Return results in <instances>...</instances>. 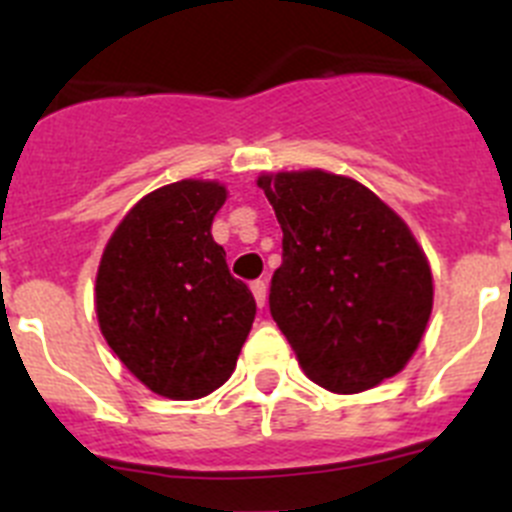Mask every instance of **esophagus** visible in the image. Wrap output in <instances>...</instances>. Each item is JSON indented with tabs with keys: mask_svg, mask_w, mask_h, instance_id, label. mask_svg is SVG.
Here are the masks:
<instances>
[{
	"mask_svg": "<svg viewBox=\"0 0 512 512\" xmlns=\"http://www.w3.org/2000/svg\"><path fill=\"white\" fill-rule=\"evenodd\" d=\"M251 292H253V297H256V305L264 307L266 305V282L264 279H256V282H251Z\"/></svg>",
	"mask_w": 512,
	"mask_h": 512,
	"instance_id": "obj_1",
	"label": "esophagus"
}]
</instances>
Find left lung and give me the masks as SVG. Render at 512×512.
Masks as SVG:
<instances>
[{
  "mask_svg": "<svg viewBox=\"0 0 512 512\" xmlns=\"http://www.w3.org/2000/svg\"><path fill=\"white\" fill-rule=\"evenodd\" d=\"M282 225L271 318L312 382L354 395L395 377L433 310L423 248L392 207L328 171L259 176Z\"/></svg>",
  "mask_w": 512,
  "mask_h": 512,
  "instance_id": "1",
  "label": "left lung"
}]
</instances>
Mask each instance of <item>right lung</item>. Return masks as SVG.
Returning <instances> with one entry per match:
<instances>
[{
    "label": "right lung",
    "mask_w": 512,
    "mask_h": 512,
    "mask_svg": "<svg viewBox=\"0 0 512 512\" xmlns=\"http://www.w3.org/2000/svg\"><path fill=\"white\" fill-rule=\"evenodd\" d=\"M223 184L184 179L146 194L122 217L97 271V318L117 359L169 400H197L228 382L256 300L230 277L212 217Z\"/></svg>",
    "instance_id": "right-lung-1"
}]
</instances>
